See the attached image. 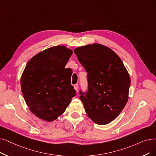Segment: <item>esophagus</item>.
<instances>
[{
  "label": "esophagus",
  "mask_w": 156,
  "mask_h": 156,
  "mask_svg": "<svg viewBox=\"0 0 156 156\" xmlns=\"http://www.w3.org/2000/svg\"><path fill=\"white\" fill-rule=\"evenodd\" d=\"M74 89H75V90L76 92H78V84H75L74 85Z\"/></svg>",
  "instance_id": "obj_1"
}]
</instances>
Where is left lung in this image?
I'll use <instances>...</instances> for the list:
<instances>
[{
	"mask_svg": "<svg viewBox=\"0 0 156 156\" xmlns=\"http://www.w3.org/2000/svg\"><path fill=\"white\" fill-rule=\"evenodd\" d=\"M74 51L88 74L89 89L80 97L87 116L97 124H109L127 103L129 74L109 47L94 43L78 47Z\"/></svg>",
	"mask_w": 156,
	"mask_h": 156,
	"instance_id": "8db88e82",
	"label": "left lung"
}]
</instances>
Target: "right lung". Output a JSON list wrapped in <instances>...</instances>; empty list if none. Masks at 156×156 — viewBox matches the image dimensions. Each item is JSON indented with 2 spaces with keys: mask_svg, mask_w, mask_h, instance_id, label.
<instances>
[{
  "mask_svg": "<svg viewBox=\"0 0 156 156\" xmlns=\"http://www.w3.org/2000/svg\"><path fill=\"white\" fill-rule=\"evenodd\" d=\"M72 54L70 48L58 45L38 53L27 64L21 89L30 111L39 119L56 120L76 95L71 85L72 70L65 68Z\"/></svg>",
  "mask_w": 156,
  "mask_h": 156,
  "instance_id": "right-lung-1",
  "label": "right lung"
}]
</instances>
